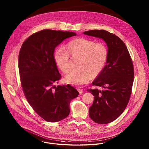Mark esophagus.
I'll return each instance as SVG.
<instances>
[{
    "mask_svg": "<svg viewBox=\"0 0 149 149\" xmlns=\"http://www.w3.org/2000/svg\"><path fill=\"white\" fill-rule=\"evenodd\" d=\"M77 90H78V91L79 92V94H82V92H83V89H82L79 88H77Z\"/></svg>",
    "mask_w": 149,
    "mask_h": 149,
    "instance_id": "1",
    "label": "esophagus"
}]
</instances>
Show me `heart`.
I'll return each instance as SVG.
<instances>
[{
	"mask_svg": "<svg viewBox=\"0 0 149 149\" xmlns=\"http://www.w3.org/2000/svg\"><path fill=\"white\" fill-rule=\"evenodd\" d=\"M66 50L57 49L54 60L58 69L64 73L69 70L70 56L79 58L76 70L70 71L65 77L66 82L72 85L87 83L89 77L97 76L103 69L107 58V49L102 43H95L86 38H78L68 42Z\"/></svg>",
	"mask_w": 149,
	"mask_h": 149,
	"instance_id": "obj_1",
	"label": "heart"
}]
</instances>
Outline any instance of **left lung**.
Here are the masks:
<instances>
[{"mask_svg":"<svg viewBox=\"0 0 149 149\" xmlns=\"http://www.w3.org/2000/svg\"><path fill=\"white\" fill-rule=\"evenodd\" d=\"M84 33L102 39L108 47L106 65L92 84L102 90H87L94 96L91 118L99 124H108L123 113L130 101L134 78L132 60L125 44L116 35L103 29Z\"/></svg>","mask_w":149,"mask_h":149,"instance_id":"obj_1","label":"left lung"}]
</instances>
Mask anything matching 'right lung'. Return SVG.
<instances>
[{"instance_id": "obj_1", "label": "right lung", "mask_w": 149, "mask_h": 149, "mask_svg": "<svg viewBox=\"0 0 149 149\" xmlns=\"http://www.w3.org/2000/svg\"><path fill=\"white\" fill-rule=\"evenodd\" d=\"M73 32L43 29L33 33L22 43L18 56V69L24 95L33 110L47 122L65 118L70 103L79 92L70 85L54 86L61 78L54 62L55 48Z\"/></svg>"}]
</instances>
